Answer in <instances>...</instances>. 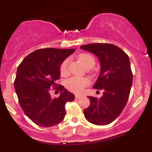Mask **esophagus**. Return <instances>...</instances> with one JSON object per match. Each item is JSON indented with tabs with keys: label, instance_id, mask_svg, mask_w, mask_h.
Segmentation results:
<instances>
[{
	"label": "esophagus",
	"instance_id": "34e87169",
	"mask_svg": "<svg viewBox=\"0 0 152 152\" xmlns=\"http://www.w3.org/2000/svg\"><path fill=\"white\" fill-rule=\"evenodd\" d=\"M82 97H83V96H81V95H76V96H75V98L77 99H81Z\"/></svg>",
	"mask_w": 152,
	"mask_h": 152
}]
</instances>
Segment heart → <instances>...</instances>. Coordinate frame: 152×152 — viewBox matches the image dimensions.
Segmentation results:
<instances>
[{"label": "heart", "mask_w": 152, "mask_h": 152, "mask_svg": "<svg viewBox=\"0 0 152 152\" xmlns=\"http://www.w3.org/2000/svg\"><path fill=\"white\" fill-rule=\"evenodd\" d=\"M78 60L84 66V67L87 68L94 67L95 64V60L92 56L87 53H82L78 56ZM69 59H66L62 62L60 66L61 74L63 76H66L69 72ZM90 83V81L88 78L86 77H78V76H73L66 81V86L71 91L74 93H81L84 89L86 86Z\"/></svg>", "instance_id": "1"}]
</instances>
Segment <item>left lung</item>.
<instances>
[{"label":"left lung","instance_id":"left-lung-1","mask_svg":"<svg viewBox=\"0 0 152 152\" xmlns=\"http://www.w3.org/2000/svg\"><path fill=\"white\" fill-rule=\"evenodd\" d=\"M80 48L98 57L101 71L94 88L104 90L100 99L88 97L90 106L83 111L85 118L96 125L109 124L121 114L129 96L133 81L129 58L110 43H91Z\"/></svg>","mask_w":152,"mask_h":152}]
</instances>
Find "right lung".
<instances>
[{
    "label": "right lung",
    "instance_id": "add662e5",
    "mask_svg": "<svg viewBox=\"0 0 152 152\" xmlns=\"http://www.w3.org/2000/svg\"><path fill=\"white\" fill-rule=\"evenodd\" d=\"M75 49L48 48L35 50L28 55L17 69L14 81L15 93L26 116L40 126L58 124L66 115V102L74 100V94L63 86L58 98L52 99L50 88H56L61 76L62 62Z\"/></svg>",
    "mask_w": 152,
    "mask_h": 152
}]
</instances>
